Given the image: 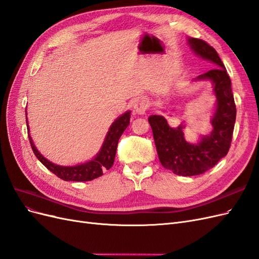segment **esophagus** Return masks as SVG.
Segmentation results:
<instances>
[{"mask_svg": "<svg viewBox=\"0 0 259 259\" xmlns=\"http://www.w3.org/2000/svg\"><path fill=\"white\" fill-rule=\"evenodd\" d=\"M147 108H148L147 99L144 97H140L134 103V113L139 114V115L145 114Z\"/></svg>", "mask_w": 259, "mask_h": 259, "instance_id": "obj_1", "label": "esophagus"}]
</instances>
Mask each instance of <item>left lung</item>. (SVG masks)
<instances>
[{
	"instance_id": "left-lung-1",
	"label": "left lung",
	"mask_w": 259,
	"mask_h": 259,
	"mask_svg": "<svg viewBox=\"0 0 259 259\" xmlns=\"http://www.w3.org/2000/svg\"><path fill=\"white\" fill-rule=\"evenodd\" d=\"M187 43L198 57L215 66L193 80L211 83L216 96L214 112L210 116L211 132L207 135H199L198 142L190 143L185 138V121L177 127H171L163 115H150L148 119L162 166L179 176L203 174L226 156L230 148L237 116L230 77L217 52L199 38L188 37Z\"/></svg>"
}]
</instances>
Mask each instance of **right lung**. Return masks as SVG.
Here are the masks:
<instances>
[{
    "label": "right lung",
    "mask_w": 259,
    "mask_h": 259,
    "mask_svg": "<svg viewBox=\"0 0 259 259\" xmlns=\"http://www.w3.org/2000/svg\"><path fill=\"white\" fill-rule=\"evenodd\" d=\"M131 120V111H125L120 116H117L114 122L109 127L106 137L104 139V143L101 145L99 151L96 153L95 156L89 161H85L83 163H79L76 165H59V164H55L48 160L41 154V152L37 150L32 137L30 136L29 131V124H28V117H27V108H26V121H27V127H28V134L29 140L31 144V148L38 159L45 167H48L51 171L58 176L60 179L66 180V182H90L95 178L100 177L104 174V170L109 169L114 162L116 147L119 139L123 132L128 126Z\"/></svg>",
    "instance_id": "1"
}]
</instances>
